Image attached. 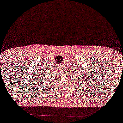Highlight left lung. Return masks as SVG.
Returning <instances> with one entry per match:
<instances>
[{
  "mask_svg": "<svg viewBox=\"0 0 123 123\" xmlns=\"http://www.w3.org/2000/svg\"><path fill=\"white\" fill-rule=\"evenodd\" d=\"M77 73H78V72H77ZM83 73L82 72H80V75H81V77H79V78H78V79H79L80 80H82L83 79L85 78V77H84V75H83V76H82V74H81V73ZM79 77H80V76H79ZM80 77L81 78V79L80 78Z\"/></svg>",
  "mask_w": 123,
  "mask_h": 123,
  "instance_id": "8db88e82",
  "label": "left lung"
}]
</instances>
